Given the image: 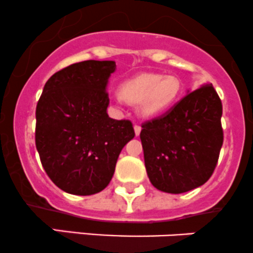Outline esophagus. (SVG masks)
Listing matches in <instances>:
<instances>
[{
	"instance_id": "obj_1",
	"label": "esophagus",
	"mask_w": 253,
	"mask_h": 253,
	"mask_svg": "<svg viewBox=\"0 0 253 253\" xmlns=\"http://www.w3.org/2000/svg\"><path fill=\"white\" fill-rule=\"evenodd\" d=\"M134 130H135V135H136V136H139L140 132H141V126H134Z\"/></svg>"
}]
</instances>
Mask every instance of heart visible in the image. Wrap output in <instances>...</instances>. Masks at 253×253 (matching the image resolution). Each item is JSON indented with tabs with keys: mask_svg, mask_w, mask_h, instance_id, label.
Here are the masks:
<instances>
[{
	"mask_svg": "<svg viewBox=\"0 0 253 253\" xmlns=\"http://www.w3.org/2000/svg\"><path fill=\"white\" fill-rule=\"evenodd\" d=\"M180 80L174 75L142 73L123 82L119 87L122 100L139 105L145 117H156L175 105L180 97Z\"/></svg>",
	"mask_w": 253,
	"mask_h": 253,
	"instance_id": "obj_1",
	"label": "heart"
}]
</instances>
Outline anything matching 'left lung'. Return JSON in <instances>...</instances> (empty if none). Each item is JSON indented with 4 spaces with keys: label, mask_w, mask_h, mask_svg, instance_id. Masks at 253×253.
Returning a JSON list of instances; mask_svg holds the SVG:
<instances>
[{
    "label": "left lung",
    "mask_w": 253,
    "mask_h": 253,
    "mask_svg": "<svg viewBox=\"0 0 253 253\" xmlns=\"http://www.w3.org/2000/svg\"><path fill=\"white\" fill-rule=\"evenodd\" d=\"M222 113L217 91L206 84L142 124L146 171L156 189L183 194L211 178L223 145Z\"/></svg>",
    "instance_id": "left-lung-1"
}]
</instances>
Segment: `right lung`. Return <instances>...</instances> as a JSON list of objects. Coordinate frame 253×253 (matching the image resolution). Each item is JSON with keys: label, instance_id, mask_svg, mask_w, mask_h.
Listing matches in <instances>:
<instances>
[{"label": "right lung", "instance_id": "obj_1", "mask_svg": "<svg viewBox=\"0 0 253 253\" xmlns=\"http://www.w3.org/2000/svg\"><path fill=\"white\" fill-rule=\"evenodd\" d=\"M113 61H84L54 73L36 106L35 144L52 181L87 196L111 181L122 148L135 136L130 121L109 118Z\"/></svg>", "mask_w": 253, "mask_h": 253}]
</instances>
